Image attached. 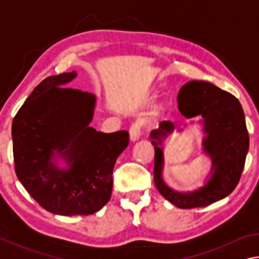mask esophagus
<instances>
[{
  "label": "esophagus",
  "mask_w": 259,
  "mask_h": 259,
  "mask_svg": "<svg viewBox=\"0 0 259 259\" xmlns=\"http://www.w3.org/2000/svg\"><path fill=\"white\" fill-rule=\"evenodd\" d=\"M142 128H143V122L142 121H136L135 123L131 124L129 129V135H130V140L131 142H136L140 137V134H142Z\"/></svg>",
  "instance_id": "34e87169"
}]
</instances>
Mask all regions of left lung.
Segmentation results:
<instances>
[{
  "instance_id": "obj_1",
  "label": "left lung",
  "mask_w": 259,
  "mask_h": 259,
  "mask_svg": "<svg viewBox=\"0 0 259 259\" xmlns=\"http://www.w3.org/2000/svg\"><path fill=\"white\" fill-rule=\"evenodd\" d=\"M179 111L187 119L203 117L204 151L211 156L213 174L200 190L178 193L162 179V139L171 134V121H163L151 133L154 145V183L161 195L182 209L207 207L230 195L238 185L249 148V135L243 109L233 95L205 81H190L178 94Z\"/></svg>"
}]
</instances>
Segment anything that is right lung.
Returning <instances> with one entry per match:
<instances>
[{"label": "right lung", "mask_w": 259, "mask_h": 259, "mask_svg": "<svg viewBox=\"0 0 259 259\" xmlns=\"http://www.w3.org/2000/svg\"><path fill=\"white\" fill-rule=\"evenodd\" d=\"M75 76L45 78L12 121L17 177L42 208L61 216L95 213L108 202L114 164L129 144L125 130L104 134L89 126L95 95L64 87ZM55 152L67 169L52 161Z\"/></svg>", "instance_id": "obj_1"}]
</instances>
